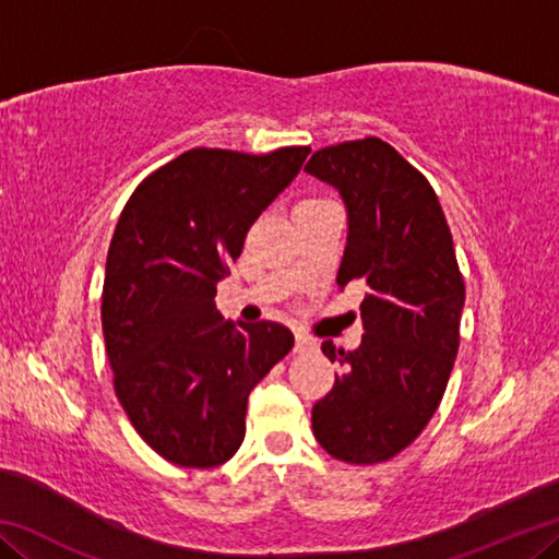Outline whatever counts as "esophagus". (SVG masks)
<instances>
[{"label": "esophagus", "instance_id": "esophagus-1", "mask_svg": "<svg viewBox=\"0 0 559 559\" xmlns=\"http://www.w3.org/2000/svg\"><path fill=\"white\" fill-rule=\"evenodd\" d=\"M316 347V340L302 335V333H296V353H308V349Z\"/></svg>", "mask_w": 559, "mask_h": 559}]
</instances>
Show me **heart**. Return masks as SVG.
Here are the masks:
<instances>
[{"label":"heart","instance_id":"obj_1","mask_svg":"<svg viewBox=\"0 0 559 559\" xmlns=\"http://www.w3.org/2000/svg\"><path fill=\"white\" fill-rule=\"evenodd\" d=\"M325 204H333L330 200H320V197H306V200H300L296 212H302V210H313V206H325Z\"/></svg>","mask_w":559,"mask_h":559}]
</instances>
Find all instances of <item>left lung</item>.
Masks as SVG:
<instances>
[{
	"instance_id": "1",
	"label": "left lung",
	"mask_w": 559,
	"mask_h": 559,
	"mask_svg": "<svg viewBox=\"0 0 559 559\" xmlns=\"http://www.w3.org/2000/svg\"><path fill=\"white\" fill-rule=\"evenodd\" d=\"M306 173L333 185L347 206L337 286L362 281V345L325 340L343 365L313 406V433L345 463L386 461L419 437L447 392L466 300L453 239L431 185L380 138L318 150Z\"/></svg>"
}]
</instances>
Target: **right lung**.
<instances>
[{
  "instance_id": "obj_1",
  "label": "right lung",
  "mask_w": 559,
  "mask_h": 559,
  "mask_svg": "<svg viewBox=\"0 0 559 559\" xmlns=\"http://www.w3.org/2000/svg\"><path fill=\"white\" fill-rule=\"evenodd\" d=\"M310 147H194L138 185L112 234L103 337L132 427L169 463L214 468L239 451L253 386L293 347L281 323L236 328L216 283Z\"/></svg>"
}]
</instances>
